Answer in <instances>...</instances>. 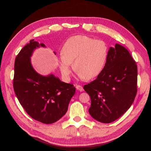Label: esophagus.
<instances>
[{
	"mask_svg": "<svg viewBox=\"0 0 151 151\" xmlns=\"http://www.w3.org/2000/svg\"><path fill=\"white\" fill-rule=\"evenodd\" d=\"M76 88V89H77V90L81 91V92H82V91H84V89H83V86H80V85H77Z\"/></svg>",
	"mask_w": 151,
	"mask_h": 151,
	"instance_id": "esophagus-1",
	"label": "esophagus"
}]
</instances>
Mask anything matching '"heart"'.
<instances>
[{"mask_svg":"<svg viewBox=\"0 0 151 151\" xmlns=\"http://www.w3.org/2000/svg\"><path fill=\"white\" fill-rule=\"evenodd\" d=\"M108 47L103 40L83 35L68 38L62 49L59 68L63 78L70 79L71 63L82 79L90 80L103 71L108 56Z\"/></svg>","mask_w":151,"mask_h":151,"instance_id":"b5f03b06","label":"heart"}]
</instances>
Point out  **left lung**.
Returning a JSON list of instances; mask_svg holds the SVG:
<instances>
[{
	"instance_id": "8db88e82",
	"label": "left lung",
	"mask_w": 151,
	"mask_h": 151,
	"mask_svg": "<svg viewBox=\"0 0 151 151\" xmlns=\"http://www.w3.org/2000/svg\"><path fill=\"white\" fill-rule=\"evenodd\" d=\"M137 84V67L129 52L119 44L109 48L101 74L84 86L91 98V116L104 123L117 120L133 103Z\"/></svg>"
}]
</instances>
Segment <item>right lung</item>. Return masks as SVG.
Segmentation results:
<instances>
[{"mask_svg": "<svg viewBox=\"0 0 151 151\" xmlns=\"http://www.w3.org/2000/svg\"><path fill=\"white\" fill-rule=\"evenodd\" d=\"M40 47L45 45L31 40L18 53L14 63L13 87L21 106L31 118L51 124L66 113L76 88L52 74L43 76L35 70L31 57L34 50Z\"/></svg>", "mask_w": 151, "mask_h": 151, "instance_id": "right-lung-1", "label": "right lung"}]
</instances>
